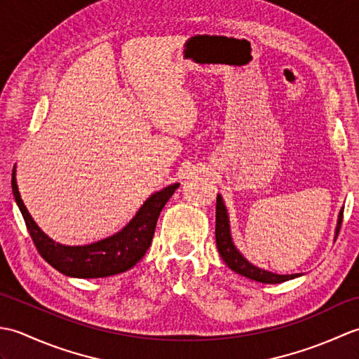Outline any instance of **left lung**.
I'll use <instances>...</instances> for the list:
<instances>
[{"label":"left lung","instance_id":"left-lung-1","mask_svg":"<svg viewBox=\"0 0 359 359\" xmlns=\"http://www.w3.org/2000/svg\"><path fill=\"white\" fill-rule=\"evenodd\" d=\"M342 212H344V207L339 210L338 224H337V228H334V239H337V236L339 233L341 222H342ZM216 245L219 250V255L222 256L225 264L230 266L233 271L242 274V276H245L251 280L262 282V284H280V282L301 276V273L278 274L269 270L259 269V266L251 264L248 259L241 253L233 242L230 216H228V210L220 194H217V202H216Z\"/></svg>","mask_w":359,"mask_h":359}]
</instances>
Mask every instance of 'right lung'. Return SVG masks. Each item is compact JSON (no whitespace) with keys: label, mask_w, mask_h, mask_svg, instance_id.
I'll list each match as a JSON object with an SVG mask.
<instances>
[{"label":"right lung","mask_w":359,"mask_h":359,"mask_svg":"<svg viewBox=\"0 0 359 359\" xmlns=\"http://www.w3.org/2000/svg\"><path fill=\"white\" fill-rule=\"evenodd\" d=\"M180 184L151 194L135 216L116 234L88 245H63L50 239L30 216L17 185V166L12 172V193L25 217L26 226L41 257L53 269L71 278L94 279L123 273L140 261L147 253L156 231L157 219L166 202Z\"/></svg>","instance_id":"obj_1"}]
</instances>
